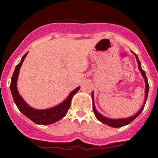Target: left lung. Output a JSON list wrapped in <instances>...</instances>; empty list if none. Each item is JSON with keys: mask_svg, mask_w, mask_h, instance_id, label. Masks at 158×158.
Masks as SVG:
<instances>
[{"mask_svg": "<svg viewBox=\"0 0 158 158\" xmlns=\"http://www.w3.org/2000/svg\"><path fill=\"white\" fill-rule=\"evenodd\" d=\"M132 54H134L135 57H136V61H137V63H138L139 71H140V73H141V75H142V77L144 78V82H145V91H144L145 95H144V104H143L142 107L140 108V109L139 110L138 112H136L135 115H133V116H130V117H127V118L111 119V118L106 117V116H103L102 114L99 113L97 110H96V108H95V104H94V93H93V91H92V93H91L92 103H93V111H94V113H95V117L97 118L98 120H99L100 122H102L103 124H107V125H108V126H110V127H112V128H120V127H123V126H124V125H127V124H130L132 121H133V120H134L135 119H136V118L137 117V116H138L141 113V112L143 111L144 105H145V103H146L147 97H148V93H149V83H148V79H147L146 75H145V72H144V71H143L142 68H141V67H140V62L139 61V59H138V57H137V55H136L135 53L132 52Z\"/></svg>", "mask_w": 158, "mask_h": 158, "instance_id": "left-lung-1", "label": "left lung"}]
</instances>
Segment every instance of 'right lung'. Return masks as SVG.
<instances>
[{
    "mask_svg": "<svg viewBox=\"0 0 158 158\" xmlns=\"http://www.w3.org/2000/svg\"><path fill=\"white\" fill-rule=\"evenodd\" d=\"M28 52L22 58V60L16 66L14 70V75L12 76L11 83H10V90H11L12 96L14 99V103L16 104L19 111L23 115L29 118L30 120L34 122L35 124H40V125H47L51 124L54 122H57L63 119L67 115L68 109L71 106V102L74 95L77 93L80 87H78L74 91H72L69 94L67 98L63 100L61 104L54 106L53 108H47V109H35V108L30 107L29 104L23 99V98L20 95L18 92V87H17V82H18V75H19L20 68L22 67L24 59L27 55Z\"/></svg>",
    "mask_w": 158,
    "mask_h": 158,
    "instance_id": "right-lung-1",
    "label": "right lung"
}]
</instances>
